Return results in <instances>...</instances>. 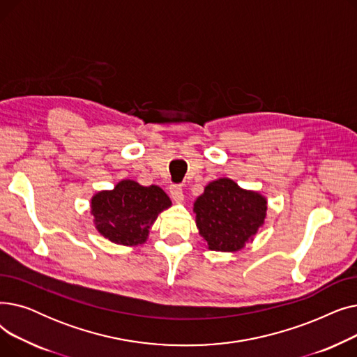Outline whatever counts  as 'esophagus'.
Listing matches in <instances>:
<instances>
[{
  "label": "esophagus",
  "instance_id": "1",
  "mask_svg": "<svg viewBox=\"0 0 357 357\" xmlns=\"http://www.w3.org/2000/svg\"><path fill=\"white\" fill-rule=\"evenodd\" d=\"M169 192H171V197L175 202L181 204L183 201V191H182V186L181 185H171V188H169Z\"/></svg>",
  "mask_w": 357,
  "mask_h": 357
}]
</instances>
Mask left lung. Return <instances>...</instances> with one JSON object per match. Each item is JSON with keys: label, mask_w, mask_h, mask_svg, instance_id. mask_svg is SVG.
Wrapping results in <instances>:
<instances>
[{"label": "left lung", "mask_w": 357, "mask_h": 357, "mask_svg": "<svg viewBox=\"0 0 357 357\" xmlns=\"http://www.w3.org/2000/svg\"><path fill=\"white\" fill-rule=\"evenodd\" d=\"M266 198L243 190L230 178L210 182L194 202L197 229L215 252H238L264 226Z\"/></svg>", "instance_id": "1"}]
</instances>
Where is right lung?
Here are the masks:
<instances>
[{"instance_id":"add662e5","label":"right lung","mask_w":357,"mask_h":357,"mask_svg":"<svg viewBox=\"0 0 357 357\" xmlns=\"http://www.w3.org/2000/svg\"><path fill=\"white\" fill-rule=\"evenodd\" d=\"M171 205V198L158 185L143 186L123 179L114 190L100 191L91 198V214L96 229L107 240L139 246L146 243L158 215Z\"/></svg>"}]
</instances>
